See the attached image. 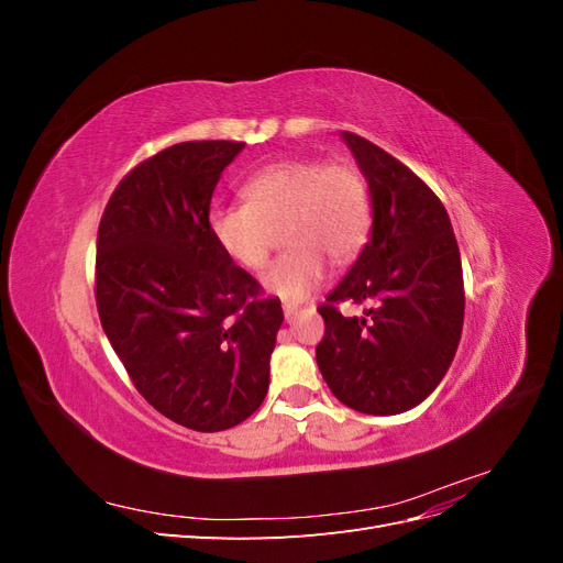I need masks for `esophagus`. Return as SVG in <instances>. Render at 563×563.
I'll return each mask as SVG.
<instances>
[{
	"label": "esophagus",
	"instance_id": "34e87169",
	"mask_svg": "<svg viewBox=\"0 0 563 563\" xmlns=\"http://www.w3.org/2000/svg\"><path fill=\"white\" fill-rule=\"evenodd\" d=\"M300 310H302V308H300V305H296V302H284V317H286V321L296 319V314H298ZM308 310L312 312L314 305H308Z\"/></svg>",
	"mask_w": 563,
	"mask_h": 563
}]
</instances>
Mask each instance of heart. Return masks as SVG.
Returning <instances> with one entry per match:
<instances>
[{"label": "heart", "instance_id": "obj_1", "mask_svg": "<svg viewBox=\"0 0 563 563\" xmlns=\"http://www.w3.org/2000/svg\"><path fill=\"white\" fill-rule=\"evenodd\" d=\"M242 199L211 211L213 240L236 265L261 269L282 230L288 249L263 282L286 300L314 291L327 275V258L345 265L368 242V185L360 166L347 159L275 162L244 183Z\"/></svg>", "mask_w": 563, "mask_h": 563}]
</instances>
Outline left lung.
<instances>
[{"mask_svg": "<svg viewBox=\"0 0 563 563\" xmlns=\"http://www.w3.org/2000/svg\"><path fill=\"white\" fill-rule=\"evenodd\" d=\"M368 180L371 242L319 308L317 364L338 401L395 416L446 376L465 317L460 251L444 203L411 168L362 135L343 133ZM366 303L345 318L340 301Z\"/></svg>", "mask_w": 563, "mask_h": 563, "instance_id": "1", "label": "left lung"}]
</instances>
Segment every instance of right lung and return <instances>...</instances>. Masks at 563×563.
<instances>
[{
    "instance_id": "obj_1",
    "label": "right lung",
    "mask_w": 563,
    "mask_h": 563,
    "mask_svg": "<svg viewBox=\"0 0 563 563\" xmlns=\"http://www.w3.org/2000/svg\"><path fill=\"white\" fill-rule=\"evenodd\" d=\"M244 143L190 141L114 187L98 225L96 305L112 350L150 406L220 432L258 411L284 321L279 298L236 267L209 228L220 174Z\"/></svg>"
}]
</instances>
